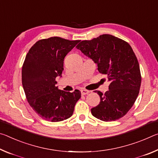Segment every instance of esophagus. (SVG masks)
I'll return each instance as SVG.
<instances>
[{
	"label": "esophagus",
	"mask_w": 158,
	"mask_h": 158,
	"mask_svg": "<svg viewBox=\"0 0 158 158\" xmlns=\"http://www.w3.org/2000/svg\"><path fill=\"white\" fill-rule=\"evenodd\" d=\"M88 93H89V90L84 89H81V94H82V95H85V94H88Z\"/></svg>",
	"instance_id": "34e87169"
}]
</instances>
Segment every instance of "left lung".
<instances>
[{
  "instance_id": "left-lung-1",
  "label": "left lung",
  "mask_w": 158,
  "mask_h": 158,
  "mask_svg": "<svg viewBox=\"0 0 158 158\" xmlns=\"http://www.w3.org/2000/svg\"><path fill=\"white\" fill-rule=\"evenodd\" d=\"M97 64L98 71L107 75L110 85L100 97V103L92 108L95 118L105 122L115 121L127 114L137 98L141 76L137 58L128 43L109 34L91 40H82L76 46Z\"/></svg>"
}]
</instances>
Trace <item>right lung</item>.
<instances>
[{
	"mask_svg": "<svg viewBox=\"0 0 158 158\" xmlns=\"http://www.w3.org/2000/svg\"><path fill=\"white\" fill-rule=\"evenodd\" d=\"M80 40L59 37L42 39L33 45L26 56L22 81L26 97L33 110L43 120L60 122L73 115L81 92H65L56 86L61 77L64 59Z\"/></svg>",
	"mask_w": 158,
	"mask_h": 158,
	"instance_id": "add662e5",
	"label": "right lung"
}]
</instances>
